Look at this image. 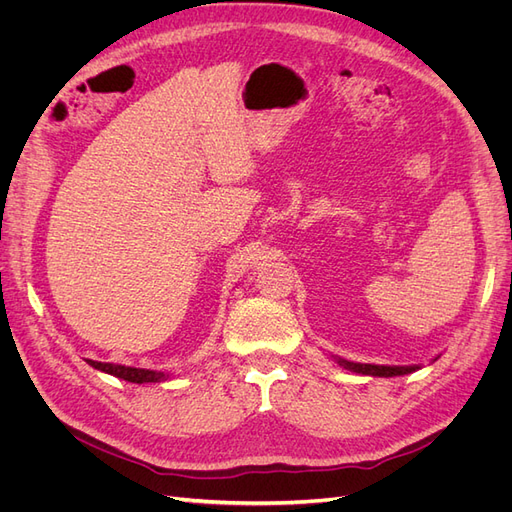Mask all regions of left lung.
Returning <instances> with one entry per match:
<instances>
[{"instance_id": "obj_1", "label": "left lung", "mask_w": 512, "mask_h": 512, "mask_svg": "<svg viewBox=\"0 0 512 512\" xmlns=\"http://www.w3.org/2000/svg\"><path fill=\"white\" fill-rule=\"evenodd\" d=\"M337 363L354 371V374H363V376H378V378H393V376H404L412 374V371L421 369L418 365H408V367H397V365H371V363H352L346 359H337Z\"/></svg>"}]
</instances>
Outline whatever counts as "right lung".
<instances>
[{
  "label": "right lung",
  "instance_id": "1",
  "mask_svg": "<svg viewBox=\"0 0 512 512\" xmlns=\"http://www.w3.org/2000/svg\"><path fill=\"white\" fill-rule=\"evenodd\" d=\"M87 363L104 371V374H111L115 378H121L126 382H134V384H145V382H162L168 376L164 371H153V369H141V367H126V365H115V363H100V361H91L87 359Z\"/></svg>",
  "mask_w": 512,
  "mask_h": 512
}]
</instances>
